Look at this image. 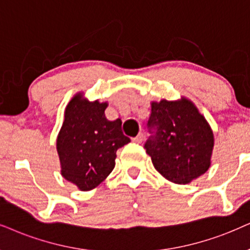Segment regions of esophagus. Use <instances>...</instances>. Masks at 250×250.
Segmentation results:
<instances>
[{
  "label": "esophagus",
  "instance_id": "1",
  "mask_svg": "<svg viewBox=\"0 0 250 250\" xmlns=\"http://www.w3.org/2000/svg\"><path fill=\"white\" fill-rule=\"evenodd\" d=\"M143 138H144L143 134H142V132H140V134L136 136V137L132 138V142H134V143H142V142H143Z\"/></svg>",
  "mask_w": 250,
  "mask_h": 250
}]
</instances>
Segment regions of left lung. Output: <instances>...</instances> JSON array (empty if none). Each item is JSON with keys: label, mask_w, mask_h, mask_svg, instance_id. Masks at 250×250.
<instances>
[{"label": "left lung", "mask_w": 250, "mask_h": 250, "mask_svg": "<svg viewBox=\"0 0 250 250\" xmlns=\"http://www.w3.org/2000/svg\"><path fill=\"white\" fill-rule=\"evenodd\" d=\"M147 128L144 148L167 180L186 185L209 169L213 132L189 100L151 104Z\"/></svg>", "instance_id": "1"}]
</instances>
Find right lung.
I'll list each match as a JSON object with an SVG mask.
<instances>
[{"label": "right lung", "instance_id": "obj_1", "mask_svg": "<svg viewBox=\"0 0 250 250\" xmlns=\"http://www.w3.org/2000/svg\"><path fill=\"white\" fill-rule=\"evenodd\" d=\"M107 103H90L77 94L68 104L56 148L62 176L81 190L99 186L115 166L118 148L130 138L123 135L121 120L105 118Z\"/></svg>", "mask_w": 250, "mask_h": 250}]
</instances>
